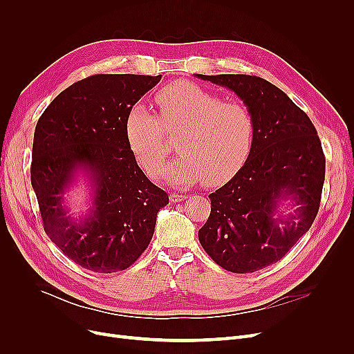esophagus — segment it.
I'll return each mask as SVG.
<instances>
[{"mask_svg":"<svg viewBox=\"0 0 354 354\" xmlns=\"http://www.w3.org/2000/svg\"><path fill=\"white\" fill-rule=\"evenodd\" d=\"M187 198H188L187 194H172V195H171V202H174V203L182 202V201H185Z\"/></svg>","mask_w":354,"mask_h":354,"instance_id":"34e87169","label":"esophagus"}]
</instances>
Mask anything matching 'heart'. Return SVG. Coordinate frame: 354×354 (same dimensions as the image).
<instances>
[{
  "label": "heart",
  "instance_id": "heart-1",
  "mask_svg": "<svg viewBox=\"0 0 354 354\" xmlns=\"http://www.w3.org/2000/svg\"><path fill=\"white\" fill-rule=\"evenodd\" d=\"M155 103L159 118L136 103L124 119L127 146L149 176L163 175L173 148L166 133H180L183 153L165 173L176 185L219 187L244 166L254 143V119L244 104L222 102L191 82L162 87Z\"/></svg>",
  "mask_w": 354,
  "mask_h": 354
}]
</instances>
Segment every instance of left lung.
Segmentation results:
<instances>
[{"label":"left lung","instance_id":"left-lung-1","mask_svg":"<svg viewBox=\"0 0 354 354\" xmlns=\"http://www.w3.org/2000/svg\"><path fill=\"white\" fill-rule=\"evenodd\" d=\"M230 88L254 119V143L244 166L209 195L211 215L199 232L202 248L227 271L245 274L280 259L319 212L326 159L304 111L270 82L247 74H195ZM295 207L284 216L279 205Z\"/></svg>","mask_w":354,"mask_h":354}]
</instances>
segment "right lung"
<instances>
[{"mask_svg": "<svg viewBox=\"0 0 354 354\" xmlns=\"http://www.w3.org/2000/svg\"><path fill=\"white\" fill-rule=\"evenodd\" d=\"M159 76L97 74L71 84L37 122L31 185L44 231L86 270L110 274L132 266L153 236L167 194L146 178L124 136L129 109ZM82 174L89 209L73 217L64 195Z\"/></svg>", "mask_w": 354, "mask_h": 354, "instance_id": "add662e5", "label": "right lung"}]
</instances>
